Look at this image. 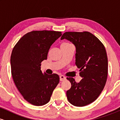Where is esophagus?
<instances>
[{"label": "esophagus", "mask_w": 120, "mask_h": 120, "mask_svg": "<svg viewBox=\"0 0 120 120\" xmlns=\"http://www.w3.org/2000/svg\"><path fill=\"white\" fill-rule=\"evenodd\" d=\"M66 79V77L64 76V75H61L60 76V80L61 81H65Z\"/></svg>", "instance_id": "1"}]
</instances>
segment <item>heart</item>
Masks as SVG:
<instances>
[{
    "instance_id": "b5f03b06",
    "label": "heart",
    "mask_w": 120,
    "mask_h": 120,
    "mask_svg": "<svg viewBox=\"0 0 120 120\" xmlns=\"http://www.w3.org/2000/svg\"><path fill=\"white\" fill-rule=\"evenodd\" d=\"M71 45V44L68 43H64L61 45V46H64V45Z\"/></svg>"
}]
</instances>
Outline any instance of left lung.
I'll use <instances>...</instances> for the list:
<instances>
[{
	"label": "left lung",
	"instance_id": "1",
	"mask_svg": "<svg viewBox=\"0 0 120 120\" xmlns=\"http://www.w3.org/2000/svg\"><path fill=\"white\" fill-rule=\"evenodd\" d=\"M64 39L75 47V64L82 78L78 83L73 78H67L71 83L67 99L72 105L83 107L94 101L105 86L108 75L107 52L100 40L88 31L65 32L61 38Z\"/></svg>",
	"mask_w": 120,
	"mask_h": 120
}]
</instances>
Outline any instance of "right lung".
<instances>
[{
	"label": "right lung",
	"instance_id": "add662e5",
	"mask_svg": "<svg viewBox=\"0 0 120 120\" xmlns=\"http://www.w3.org/2000/svg\"><path fill=\"white\" fill-rule=\"evenodd\" d=\"M61 35V31H32L25 34L12 50L11 65L13 81L25 99L33 105L47 104L59 83L57 74L42 73L41 63L47 59L51 46Z\"/></svg>",
	"mask_w": 120,
	"mask_h": 120
}]
</instances>
